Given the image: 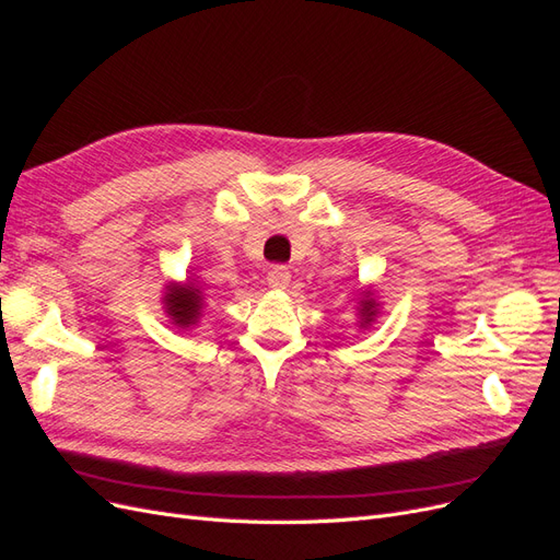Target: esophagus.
Instances as JSON below:
<instances>
[{
    "label": "esophagus",
    "mask_w": 560,
    "mask_h": 560,
    "mask_svg": "<svg viewBox=\"0 0 560 560\" xmlns=\"http://www.w3.org/2000/svg\"><path fill=\"white\" fill-rule=\"evenodd\" d=\"M290 280H292V273L287 270V266H273L268 270V278H266L270 290H287V287H290Z\"/></svg>",
    "instance_id": "34e87169"
}]
</instances>
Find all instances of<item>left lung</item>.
Segmentation results:
<instances>
[{"mask_svg": "<svg viewBox=\"0 0 560 560\" xmlns=\"http://www.w3.org/2000/svg\"><path fill=\"white\" fill-rule=\"evenodd\" d=\"M358 303V327L360 329H371V325H376L378 313H381V303L376 299V287L369 284L364 290H358V299H352Z\"/></svg>", "mask_w": 560, "mask_h": 560, "instance_id": "1", "label": "left lung"}]
</instances>
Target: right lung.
<instances>
[{"label": "right lung", "instance_id": "right-lung-1", "mask_svg": "<svg viewBox=\"0 0 560 560\" xmlns=\"http://www.w3.org/2000/svg\"><path fill=\"white\" fill-rule=\"evenodd\" d=\"M206 299L208 290L200 284L196 273L186 276L182 282H165V292H163V311L171 317V325L177 329L189 331L198 327V322L202 317V308H206Z\"/></svg>", "mask_w": 560, "mask_h": 560}]
</instances>
